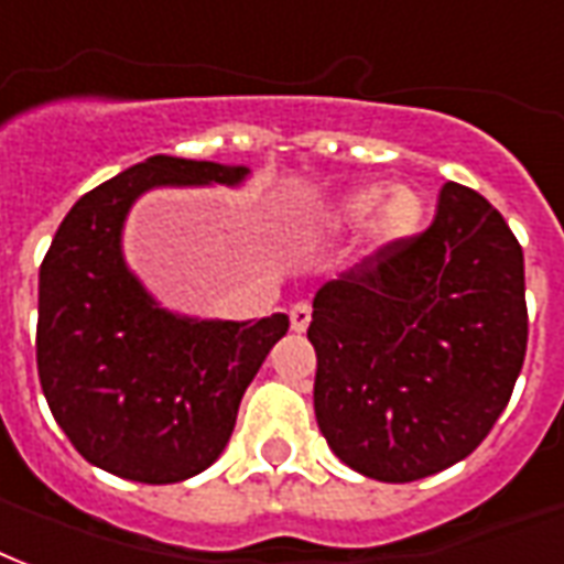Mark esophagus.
Returning <instances> with one entry per match:
<instances>
[{
	"instance_id": "obj_1",
	"label": "esophagus",
	"mask_w": 564,
	"mask_h": 564,
	"mask_svg": "<svg viewBox=\"0 0 564 564\" xmlns=\"http://www.w3.org/2000/svg\"><path fill=\"white\" fill-rule=\"evenodd\" d=\"M290 325H293V332H304V328L311 325V304H293V307H290Z\"/></svg>"
}]
</instances>
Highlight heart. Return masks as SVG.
I'll list each match as a JSON object with an SVG mask.
<instances>
[{"label": "heart", "instance_id": "heart-1", "mask_svg": "<svg viewBox=\"0 0 564 564\" xmlns=\"http://www.w3.org/2000/svg\"><path fill=\"white\" fill-rule=\"evenodd\" d=\"M370 215H373V220H370L373 239L382 241V245H394V241L406 239L419 229L421 215H424V199L412 187H394L386 194V187L367 185L352 191L337 206L335 220L340 227H358Z\"/></svg>", "mask_w": 564, "mask_h": 564}]
</instances>
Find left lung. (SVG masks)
<instances>
[{"label": "left lung", "mask_w": 564, "mask_h": 564, "mask_svg": "<svg viewBox=\"0 0 564 564\" xmlns=\"http://www.w3.org/2000/svg\"><path fill=\"white\" fill-rule=\"evenodd\" d=\"M307 337L328 448L377 481L442 473L481 445L520 377L523 248L481 194L445 182L431 227L316 293Z\"/></svg>", "instance_id": "obj_1"}]
</instances>
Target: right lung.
<instances>
[{
  "instance_id": "obj_1",
  "label": "right lung",
  "mask_w": 564,
  "mask_h": 564,
  "mask_svg": "<svg viewBox=\"0 0 564 564\" xmlns=\"http://www.w3.org/2000/svg\"><path fill=\"white\" fill-rule=\"evenodd\" d=\"M245 166L154 154L83 194L37 274V379L70 445L140 484L199 475L227 448L239 403L290 316L257 323L164 311L122 257L133 199L164 185H239Z\"/></svg>"
}]
</instances>
